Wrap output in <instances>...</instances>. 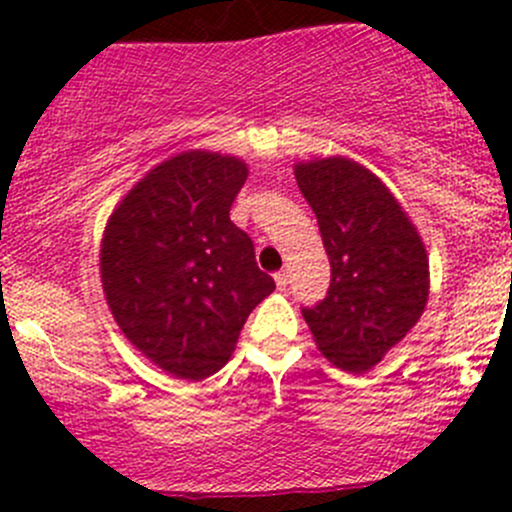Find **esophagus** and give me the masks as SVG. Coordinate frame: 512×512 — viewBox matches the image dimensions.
Listing matches in <instances>:
<instances>
[{
  "instance_id": "obj_1",
  "label": "esophagus",
  "mask_w": 512,
  "mask_h": 512,
  "mask_svg": "<svg viewBox=\"0 0 512 512\" xmlns=\"http://www.w3.org/2000/svg\"><path fill=\"white\" fill-rule=\"evenodd\" d=\"M275 282H277V289H287V285H289V275L285 270H280L275 275Z\"/></svg>"
}]
</instances>
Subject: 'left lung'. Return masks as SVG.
Returning <instances> with one entry per match:
<instances>
[{
	"label": "left lung",
	"mask_w": 512,
	"mask_h": 512,
	"mask_svg": "<svg viewBox=\"0 0 512 512\" xmlns=\"http://www.w3.org/2000/svg\"><path fill=\"white\" fill-rule=\"evenodd\" d=\"M299 190L327 247V297L302 307L319 352L352 374L371 369L406 337L428 299V257L384 183L347 158L299 163Z\"/></svg>",
	"instance_id": "obj_1"
}]
</instances>
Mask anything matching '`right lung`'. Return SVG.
<instances>
[{"label": "right lung", "instance_id": "right-lung-1", "mask_svg": "<svg viewBox=\"0 0 512 512\" xmlns=\"http://www.w3.org/2000/svg\"><path fill=\"white\" fill-rule=\"evenodd\" d=\"M245 178L232 156L180 153L121 200L103 232L101 280L118 327L178 379L215 374L275 289L230 220Z\"/></svg>", "mask_w": 512, "mask_h": 512}]
</instances>
